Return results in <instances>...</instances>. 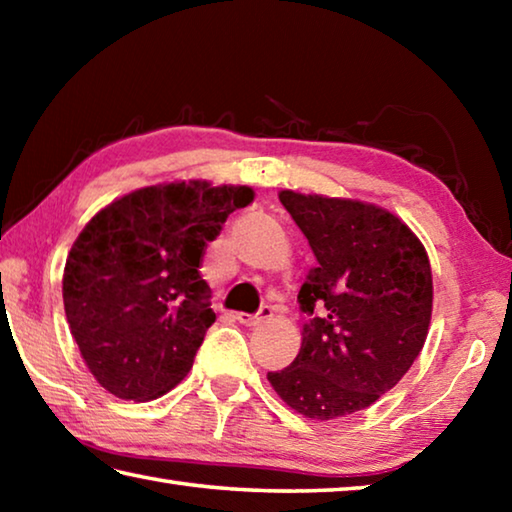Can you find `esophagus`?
Returning a JSON list of instances; mask_svg holds the SVG:
<instances>
[{
	"instance_id": "1",
	"label": "esophagus",
	"mask_w": 512,
	"mask_h": 512,
	"mask_svg": "<svg viewBox=\"0 0 512 512\" xmlns=\"http://www.w3.org/2000/svg\"><path fill=\"white\" fill-rule=\"evenodd\" d=\"M273 316V309L271 307H262L257 311V314H246V311H239V314L235 316L241 325L246 327H255L259 323H264V320H268Z\"/></svg>"
}]
</instances>
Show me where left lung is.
Listing matches in <instances>:
<instances>
[{
    "mask_svg": "<svg viewBox=\"0 0 512 512\" xmlns=\"http://www.w3.org/2000/svg\"><path fill=\"white\" fill-rule=\"evenodd\" d=\"M316 257L298 293L309 316L291 366L268 372L275 393L311 420L375 404L427 339L433 282L427 250L384 207L280 192Z\"/></svg>",
    "mask_w": 512,
    "mask_h": 512,
    "instance_id": "8db88e82",
    "label": "left lung"
}]
</instances>
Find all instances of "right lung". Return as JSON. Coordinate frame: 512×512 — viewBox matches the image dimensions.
Segmentation results:
<instances>
[{
    "label": "right lung",
    "mask_w": 512,
    "mask_h": 512,
    "mask_svg": "<svg viewBox=\"0 0 512 512\" xmlns=\"http://www.w3.org/2000/svg\"><path fill=\"white\" fill-rule=\"evenodd\" d=\"M250 187L205 180L153 185L103 207L65 262V316L85 366L108 393L146 402L189 372L207 327L201 262Z\"/></svg>",
    "instance_id": "1"
}]
</instances>
